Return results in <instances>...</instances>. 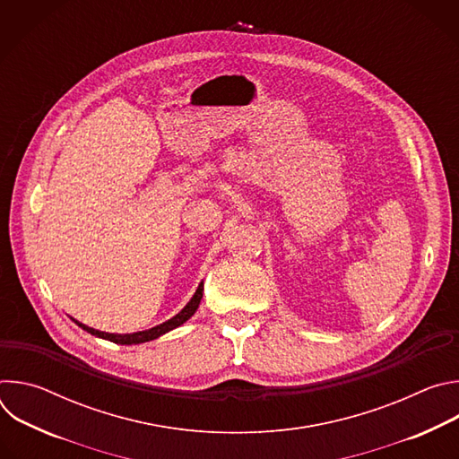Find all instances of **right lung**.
Returning <instances> with one entry per match:
<instances>
[{
  "label": "right lung",
  "mask_w": 459,
  "mask_h": 459,
  "mask_svg": "<svg viewBox=\"0 0 459 459\" xmlns=\"http://www.w3.org/2000/svg\"><path fill=\"white\" fill-rule=\"evenodd\" d=\"M202 298H204V283H200L198 290H195V294L192 296V299L185 305V308H183L179 314H176L174 317H170L169 321H165V323H161V325H158V326H152V329H149V331L134 333V334H108V333L94 331V329H91V326H87V325H83V323H80V321H76V319H74V321L82 326L83 331L91 333L92 336H98V338H103V340H108V342L119 343V345H136V343H145V342L156 340V338H160L161 334H165V333L176 329V326L183 325L195 310H198Z\"/></svg>",
  "instance_id": "1"
}]
</instances>
